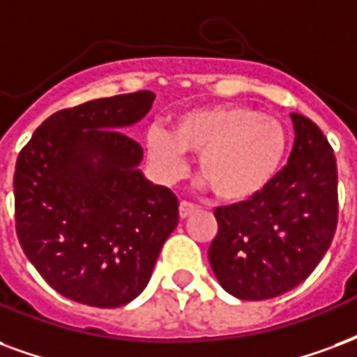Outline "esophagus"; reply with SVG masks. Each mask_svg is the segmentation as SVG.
Wrapping results in <instances>:
<instances>
[{"instance_id": "obj_1", "label": "esophagus", "mask_w": 357, "mask_h": 357, "mask_svg": "<svg viewBox=\"0 0 357 357\" xmlns=\"http://www.w3.org/2000/svg\"><path fill=\"white\" fill-rule=\"evenodd\" d=\"M197 212V206L191 204V202H187V200H183L181 204H179V215H181V219L189 218L191 213Z\"/></svg>"}]
</instances>
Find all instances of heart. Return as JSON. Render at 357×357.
Listing matches in <instances>:
<instances>
[{
	"instance_id": "obj_1",
	"label": "heart",
	"mask_w": 357,
	"mask_h": 357,
	"mask_svg": "<svg viewBox=\"0 0 357 357\" xmlns=\"http://www.w3.org/2000/svg\"><path fill=\"white\" fill-rule=\"evenodd\" d=\"M187 151L199 153V172L215 197L240 202L255 197L274 178L286 153L280 121L244 105H206L174 119L172 132H147L149 158L165 178L187 168Z\"/></svg>"
}]
</instances>
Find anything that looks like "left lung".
I'll return each mask as SVG.
<instances>
[{"label": "left lung", "instance_id": "8db88e82", "mask_svg": "<svg viewBox=\"0 0 357 357\" xmlns=\"http://www.w3.org/2000/svg\"><path fill=\"white\" fill-rule=\"evenodd\" d=\"M295 144L287 165L252 199L213 210L219 231L210 265L242 301L278 297L318 266L337 229V160L324 132L291 113Z\"/></svg>", "mask_w": 357, "mask_h": 357}]
</instances>
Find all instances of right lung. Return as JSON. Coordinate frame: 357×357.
I'll use <instances>...</instances> for the list:
<instances>
[{"mask_svg":"<svg viewBox=\"0 0 357 357\" xmlns=\"http://www.w3.org/2000/svg\"><path fill=\"white\" fill-rule=\"evenodd\" d=\"M153 100L139 91L60 109L17 158L18 242L45 282L75 303L136 299L178 225V197L145 179L144 149L123 132Z\"/></svg>","mask_w":357,"mask_h":357,"instance_id":"obj_1","label":"right lung"}]
</instances>
